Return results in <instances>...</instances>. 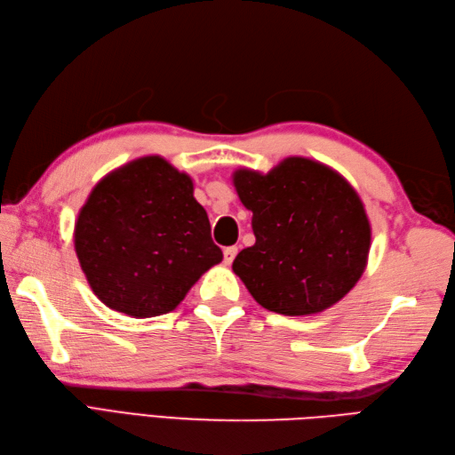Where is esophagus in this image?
<instances>
[{
  "label": "esophagus",
  "mask_w": 455,
  "mask_h": 455,
  "mask_svg": "<svg viewBox=\"0 0 455 455\" xmlns=\"http://www.w3.org/2000/svg\"><path fill=\"white\" fill-rule=\"evenodd\" d=\"M237 252H239V249H237V246H228V249L224 251V261H226V264H228V266L231 264V261H233V259H235Z\"/></svg>",
  "instance_id": "34e87169"
}]
</instances>
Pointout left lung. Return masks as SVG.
<instances>
[{
	"label": "left lung",
	"instance_id": "left-lung-1",
	"mask_svg": "<svg viewBox=\"0 0 455 455\" xmlns=\"http://www.w3.org/2000/svg\"><path fill=\"white\" fill-rule=\"evenodd\" d=\"M233 186L252 212L256 237L233 259V271L261 307L288 316L321 313L361 279L370 222L339 172L286 157L267 174L235 171Z\"/></svg>",
	"mask_w": 455,
	"mask_h": 455
}]
</instances>
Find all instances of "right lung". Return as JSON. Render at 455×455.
I'll return each mask as SVG.
<instances>
[{
	"label": "right lung",
	"instance_id": "obj_1",
	"mask_svg": "<svg viewBox=\"0 0 455 455\" xmlns=\"http://www.w3.org/2000/svg\"><path fill=\"white\" fill-rule=\"evenodd\" d=\"M74 244L92 292L136 319L172 311L224 258L191 178L159 156L123 164L94 186Z\"/></svg>",
	"mask_w": 455,
	"mask_h": 455
}]
</instances>
